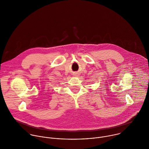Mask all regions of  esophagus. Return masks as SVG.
I'll return each instance as SVG.
<instances>
[{
	"instance_id": "34e87169",
	"label": "esophagus",
	"mask_w": 149,
	"mask_h": 149,
	"mask_svg": "<svg viewBox=\"0 0 149 149\" xmlns=\"http://www.w3.org/2000/svg\"><path fill=\"white\" fill-rule=\"evenodd\" d=\"M73 76H74V77H77V76H78V73H74V74H73Z\"/></svg>"
}]
</instances>
